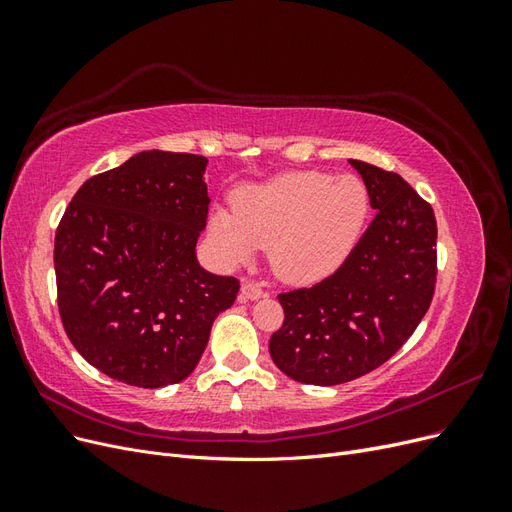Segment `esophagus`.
I'll list each match as a JSON object with an SVG mask.
<instances>
[{
	"label": "esophagus",
	"instance_id": "obj_1",
	"mask_svg": "<svg viewBox=\"0 0 512 512\" xmlns=\"http://www.w3.org/2000/svg\"><path fill=\"white\" fill-rule=\"evenodd\" d=\"M241 294H243V299L256 301V299H260V297H265V290H262V286H260L258 282L243 280V284H241Z\"/></svg>",
	"mask_w": 512,
	"mask_h": 512
}]
</instances>
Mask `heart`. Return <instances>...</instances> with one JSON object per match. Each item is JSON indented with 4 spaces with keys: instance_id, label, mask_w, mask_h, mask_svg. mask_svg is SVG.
<instances>
[{
    "instance_id": "b5f03b06",
    "label": "heart",
    "mask_w": 512,
    "mask_h": 512,
    "mask_svg": "<svg viewBox=\"0 0 512 512\" xmlns=\"http://www.w3.org/2000/svg\"><path fill=\"white\" fill-rule=\"evenodd\" d=\"M371 211L367 183L356 175L292 170L235 196V211L218 209L209 241L228 265L269 247V265L290 284H312L344 265Z\"/></svg>"
}]
</instances>
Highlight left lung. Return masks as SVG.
I'll use <instances>...</instances> for the list:
<instances>
[{
    "label": "left lung",
    "instance_id": "8db88e82",
    "mask_svg": "<svg viewBox=\"0 0 512 512\" xmlns=\"http://www.w3.org/2000/svg\"><path fill=\"white\" fill-rule=\"evenodd\" d=\"M367 183L374 220L335 273L280 292L284 324L273 363L303 384L333 386L374 371L408 342L436 292L438 224L410 183L350 160Z\"/></svg>",
    "mask_w": 512,
    "mask_h": 512
}]
</instances>
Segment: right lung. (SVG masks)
Instances as JSON below:
<instances>
[{"instance_id":"obj_1","label":"right lung","mask_w":512,"mask_h":512,"mask_svg":"<svg viewBox=\"0 0 512 512\" xmlns=\"http://www.w3.org/2000/svg\"><path fill=\"white\" fill-rule=\"evenodd\" d=\"M194 153L143 151L87 179L55 232L57 305L66 335L108 378L160 389L188 378L237 277L198 265L207 226Z\"/></svg>"}]
</instances>
